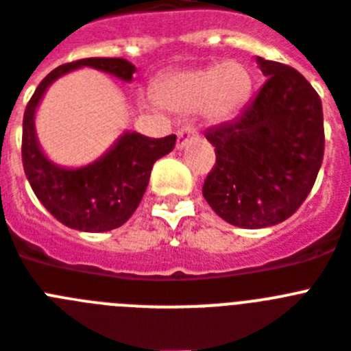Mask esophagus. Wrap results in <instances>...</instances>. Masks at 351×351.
<instances>
[{"label": "esophagus", "mask_w": 351, "mask_h": 351, "mask_svg": "<svg viewBox=\"0 0 351 351\" xmlns=\"http://www.w3.org/2000/svg\"><path fill=\"white\" fill-rule=\"evenodd\" d=\"M194 139H198V132L193 126H184L182 130H178V141H176V148L184 149L189 143Z\"/></svg>", "instance_id": "esophagus-1"}]
</instances>
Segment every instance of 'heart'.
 Here are the masks:
<instances>
[{
    "label": "heart",
    "instance_id": "1",
    "mask_svg": "<svg viewBox=\"0 0 351 351\" xmlns=\"http://www.w3.org/2000/svg\"><path fill=\"white\" fill-rule=\"evenodd\" d=\"M248 66L225 60L214 66L169 73L155 85V101L176 114L202 112L205 119L223 123L237 114L252 94Z\"/></svg>",
    "mask_w": 351,
    "mask_h": 351
}]
</instances>
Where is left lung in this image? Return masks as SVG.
<instances>
[{
	"mask_svg": "<svg viewBox=\"0 0 351 351\" xmlns=\"http://www.w3.org/2000/svg\"><path fill=\"white\" fill-rule=\"evenodd\" d=\"M255 60L266 84L241 116L205 132L216 166L203 196L239 228H266L293 216L316 182L325 149L323 107L312 85L280 62Z\"/></svg>",
	"mask_w": 351,
	"mask_h": 351,
	"instance_id": "obj_1",
	"label": "left lung"
}]
</instances>
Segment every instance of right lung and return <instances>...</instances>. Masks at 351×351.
I'll return each mask as SVG.
<instances>
[{
  "label": "right lung",
  "mask_w": 351,
  "mask_h": 351,
  "mask_svg": "<svg viewBox=\"0 0 351 351\" xmlns=\"http://www.w3.org/2000/svg\"><path fill=\"white\" fill-rule=\"evenodd\" d=\"M93 67L121 82L134 80L135 66L125 58H82L53 69L39 84L23 119V166L35 196L62 225L80 232H108L130 219L139 207L153 164L173 152L176 135L152 139L126 130L101 157L80 167H66L44 153L35 114L53 82L71 71Z\"/></svg>",
  "instance_id": "1"
}]
</instances>
